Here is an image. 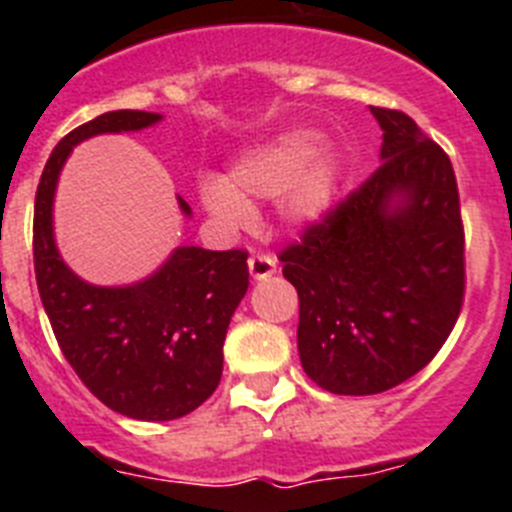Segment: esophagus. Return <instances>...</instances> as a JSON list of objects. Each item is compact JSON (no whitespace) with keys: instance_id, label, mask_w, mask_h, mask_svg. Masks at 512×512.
Masks as SVG:
<instances>
[{"instance_id":"1","label":"esophagus","mask_w":512,"mask_h":512,"mask_svg":"<svg viewBox=\"0 0 512 512\" xmlns=\"http://www.w3.org/2000/svg\"><path fill=\"white\" fill-rule=\"evenodd\" d=\"M248 271H251V279L264 282V279L277 274V259H274V256H266V253H253L251 259H248Z\"/></svg>"}]
</instances>
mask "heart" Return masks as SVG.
Returning <instances> with one entry per match:
<instances>
[{
	"instance_id": "heart-1",
	"label": "heart",
	"mask_w": 512,
	"mask_h": 512,
	"mask_svg": "<svg viewBox=\"0 0 512 512\" xmlns=\"http://www.w3.org/2000/svg\"><path fill=\"white\" fill-rule=\"evenodd\" d=\"M315 130H284L274 138L251 146L235 158L228 176L210 174L200 179V200L205 210L230 228L253 220L251 197H279L284 223L305 228L320 223L333 207L338 189V164L328 151H320Z\"/></svg>"
}]
</instances>
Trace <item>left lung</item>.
<instances>
[{
  "instance_id": "obj_1",
  "label": "left lung",
  "mask_w": 512,
  "mask_h": 512,
  "mask_svg": "<svg viewBox=\"0 0 512 512\" xmlns=\"http://www.w3.org/2000/svg\"><path fill=\"white\" fill-rule=\"evenodd\" d=\"M372 115L382 166L279 256L300 297L302 369L333 395H377L418 374L464 300L449 156L405 112Z\"/></svg>"
}]
</instances>
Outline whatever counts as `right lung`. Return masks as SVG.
<instances>
[{
    "mask_svg": "<svg viewBox=\"0 0 512 512\" xmlns=\"http://www.w3.org/2000/svg\"><path fill=\"white\" fill-rule=\"evenodd\" d=\"M161 122L158 112L115 110L71 130L53 148L35 194V279L63 356L97 400L135 420L192 413L223 377V343L248 289L246 251L179 246L151 277L125 287L89 284L61 259L53 200L81 140ZM179 200V210L192 207Z\"/></svg>",
    "mask_w": 512,
    "mask_h": 512,
    "instance_id": "right-lung-1",
    "label": "right lung"
}]
</instances>
